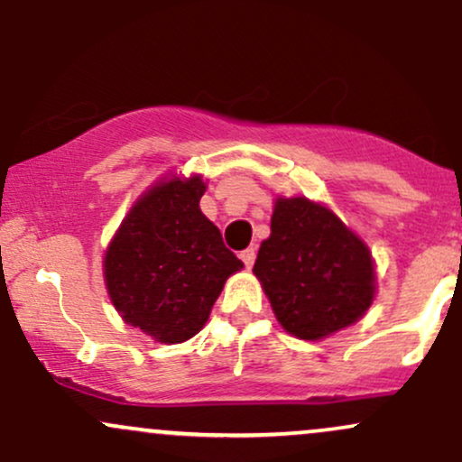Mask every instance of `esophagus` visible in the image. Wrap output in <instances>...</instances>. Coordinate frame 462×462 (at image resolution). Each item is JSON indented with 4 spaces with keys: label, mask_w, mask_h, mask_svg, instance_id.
<instances>
[{
    "label": "esophagus",
    "mask_w": 462,
    "mask_h": 462,
    "mask_svg": "<svg viewBox=\"0 0 462 462\" xmlns=\"http://www.w3.org/2000/svg\"><path fill=\"white\" fill-rule=\"evenodd\" d=\"M241 261L245 263V267H247V269H252L254 261H256V247H247V249H243V252H241Z\"/></svg>",
    "instance_id": "1"
}]
</instances>
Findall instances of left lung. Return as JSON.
Returning a JSON list of instances; mask_svg holds the SVG:
<instances>
[{"label":"left lung","instance_id":"left-lung-1","mask_svg":"<svg viewBox=\"0 0 462 462\" xmlns=\"http://www.w3.org/2000/svg\"><path fill=\"white\" fill-rule=\"evenodd\" d=\"M254 273L284 330L306 341L352 326L374 301L367 245L306 198L275 201L272 236L258 249Z\"/></svg>","mask_w":462,"mask_h":462}]
</instances>
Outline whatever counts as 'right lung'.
Returning <instances> with one entry per match:
<instances>
[{
  "label": "right lung",
  "instance_id": "1",
  "mask_svg": "<svg viewBox=\"0 0 462 462\" xmlns=\"http://www.w3.org/2000/svg\"><path fill=\"white\" fill-rule=\"evenodd\" d=\"M199 178L169 180L132 206L104 261V278L125 323L161 343H182L208 319L226 280L243 263L206 219Z\"/></svg>",
  "mask_w": 462,
  "mask_h": 462
}]
</instances>
